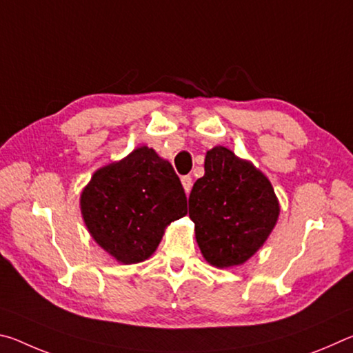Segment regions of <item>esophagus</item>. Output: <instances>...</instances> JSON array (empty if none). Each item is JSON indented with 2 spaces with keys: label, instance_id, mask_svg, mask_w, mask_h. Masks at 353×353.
<instances>
[{
  "label": "esophagus",
  "instance_id": "34e87169",
  "mask_svg": "<svg viewBox=\"0 0 353 353\" xmlns=\"http://www.w3.org/2000/svg\"><path fill=\"white\" fill-rule=\"evenodd\" d=\"M182 185H183V188H185V193H190V190H191V187H193V179H191V176H182Z\"/></svg>",
  "mask_w": 353,
  "mask_h": 353
}]
</instances>
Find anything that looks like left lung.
Returning <instances> with one entry per match:
<instances>
[{
  "instance_id": "1",
  "label": "left lung",
  "mask_w": 353,
  "mask_h": 353,
  "mask_svg": "<svg viewBox=\"0 0 353 353\" xmlns=\"http://www.w3.org/2000/svg\"><path fill=\"white\" fill-rule=\"evenodd\" d=\"M204 168L188 198L196 241L210 265H243L277 223L276 193L263 172L224 146L207 152Z\"/></svg>"
}]
</instances>
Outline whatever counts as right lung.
<instances>
[{"mask_svg":"<svg viewBox=\"0 0 353 353\" xmlns=\"http://www.w3.org/2000/svg\"><path fill=\"white\" fill-rule=\"evenodd\" d=\"M81 210L94 241L132 265L151 256L165 227L187 214V196L171 163L141 146L94 172Z\"/></svg>","mask_w":353,"mask_h":353,"instance_id":"1","label":"right lung"}]
</instances>
